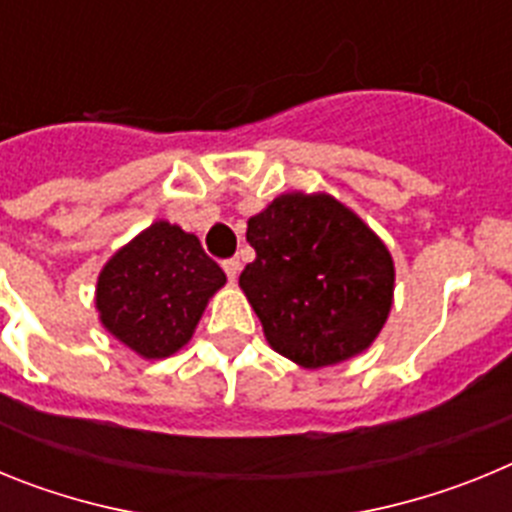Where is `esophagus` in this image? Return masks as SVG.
I'll return each mask as SVG.
<instances>
[{
	"mask_svg": "<svg viewBox=\"0 0 512 512\" xmlns=\"http://www.w3.org/2000/svg\"><path fill=\"white\" fill-rule=\"evenodd\" d=\"M223 269H225V274H228L230 282H235V279H238V274H241V261H238V259H225L223 261Z\"/></svg>",
	"mask_w": 512,
	"mask_h": 512,
	"instance_id": "esophagus-1",
	"label": "esophagus"
}]
</instances>
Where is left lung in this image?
<instances>
[{"label":"left lung","mask_w":512,"mask_h":512,"mask_svg":"<svg viewBox=\"0 0 512 512\" xmlns=\"http://www.w3.org/2000/svg\"><path fill=\"white\" fill-rule=\"evenodd\" d=\"M256 259L241 289L277 354L305 369L341 364L387 323L395 264L379 235L330 194H282L248 220Z\"/></svg>","instance_id":"8db88e82"}]
</instances>
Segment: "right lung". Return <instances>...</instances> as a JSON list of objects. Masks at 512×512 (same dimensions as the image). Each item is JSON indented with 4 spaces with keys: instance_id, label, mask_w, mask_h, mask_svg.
Segmentation results:
<instances>
[{
    "instance_id": "1",
    "label": "right lung",
    "mask_w": 512,
    "mask_h": 512,
    "mask_svg": "<svg viewBox=\"0 0 512 512\" xmlns=\"http://www.w3.org/2000/svg\"><path fill=\"white\" fill-rule=\"evenodd\" d=\"M225 271L197 235L158 220L112 256L97 279L99 320L143 359L187 346Z\"/></svg>"
}]
</instances>
